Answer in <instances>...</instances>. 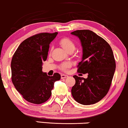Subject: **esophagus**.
Here are the masks:
<instances>
[{
  "label": "esophagus",
  "mask_w": 128,
  "mask_h": 128,
  "mask_svg": "<svg viewBox=\"0 0 128 128\" xmlns=\"http://www.w3.org/2000/svg\"><path fill=\"white\" fill-rule=\"evenodd\" d=\"M68 76H67V75L64 74H61V79H65V78H68Z\"/></svg>",
  "instance_id": "1"
}]
</instances>
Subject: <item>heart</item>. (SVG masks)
I'll return each instance as SVG.
<instances>
[{
    "instance_id": "heart-1",
    "label": "heart",
    "mask_w": 128,
    "mask_h": 128,
    "mask_svg": "<svg viewBox=\"0 0 128 128\" xmlns=\"http://www.w3.org/2000/svg\"><path fill=\"white\" fill-rule=\"evenodd\" d=\"M60 44L63 48H64L66 51H74L75 49L76 46H75L74 43L73 42L72 40L68 39V38H63L60 41ZM70 64L69 62H65L62 64L61 66V69L62 70H66L70 67Z\"/></svg>"
}]
</instances>
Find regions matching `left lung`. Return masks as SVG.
<instances>
[{
	"instance_id": "8db88e82",
	"label": "left lung",
	"mask_w": 128,
	"mask_h": 128,
	"mask_svg": "<svg viewBox=\"0 0 128 128\" xmlns=\"http://www.w3.org/2000/svg\"><path fill=\"white\" fill-rule=\"evenodd\" d=\"M80 41L82 58L78 72L88 73L86 79L73 76L76 84L72 87L74 99L83 105L98 102L107 95L113 79L116 62L112 48L104 39L89 30L71 33Z\"/></svg>"
}]
</instances>
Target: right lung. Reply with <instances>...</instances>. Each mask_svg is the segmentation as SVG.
I'll use <instances>...</instances> for the list:
<instances>
[{"instance_id": "add662e5", "label": "right lung", "mask_w": 128, "mask_h": 128, "mask_svg": "<svg viewBox=\"0 0 128 128\" xmlns=\"http://www.w3.org/2000/svg\"><path fill=\"white\" fill-rule=\"evenodd\" d=\"M57 34V32L42 33L30 37L20 44L12 56V83L23 98L31 103L46 102L51 95L55 82L61 79L59 73L49 76L42 72L49 44Z\"/></svg>"}]
</instances>
